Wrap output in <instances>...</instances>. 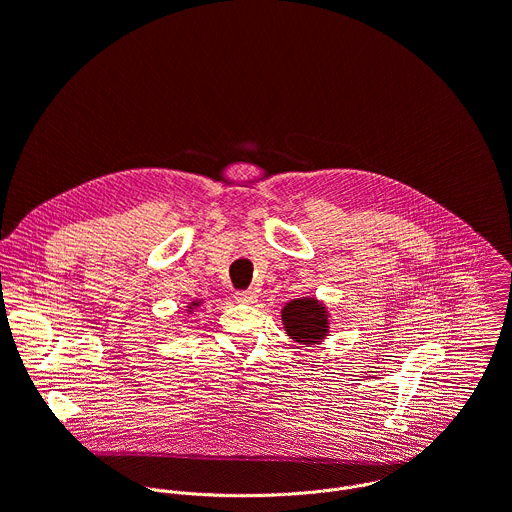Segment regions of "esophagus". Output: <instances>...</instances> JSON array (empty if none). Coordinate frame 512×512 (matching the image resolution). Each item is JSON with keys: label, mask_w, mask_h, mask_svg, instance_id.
<instances>
[{"label": "esophagus", "mask_w": 512, "mask_h": 512, "mask_svg": "<svg viewBox=\"0 0 512 512\" xmlns=\"http://www.w3.org/2000/svg\"><path fill=\"white\" fill-rule=\"evenodd\" d=\"M235 300L239 304H253L257 300V294H255V291H251V289H243V291H237Z\"/></svg>", "instance_id": "esophagus-1"}]
</instances>
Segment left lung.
<instances>
[{"label": "left lung", "instance_id": "8db88e82", "mask_svg": "<svg viewBox=\"0 0 512 512\" xmlns=\"http://www.w3.org/2000/svg\"><path fill=\"white\" fill-rule=\"evenodd\" d=\"M281 320L285 332L302 344H316L328 332V316L322 304L314 298H302L289 302L283 312Z\"/></svg>", "mask_w": 512, "mask_h": 512}]
</instances>
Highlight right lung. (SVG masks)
<instances>
[{
	"instance_id": "add662e5",
	"label": "right lung",
	"mask_w": 512,
	"mask_h": 512,
	"mask_svg": "<svg viewBox=\"0 0 512 512\" xmlns=\"http://www.w3.org/2000/svg\"><path fill=\"white\" fill-rule=\"evenodd\" d=\"M192 306H198V304H196V302H194V304H192ZM190 310H192V308H190Z\"/></svg>"
}]
</instances>
